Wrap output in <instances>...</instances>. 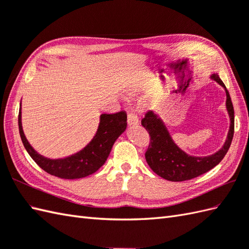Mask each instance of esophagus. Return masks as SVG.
I'll list each match as a JSON object with an SVG mask.
<instances>
[{
  "mask_svg": "<svg viewBox=\"0 0 249 249\" xmlns=\"http://www.w3.org/2000/svg\"><path fill=\"white\" fill-rule=\"evenodd\" d=\"M127 123H128L129 126H134L139 123V119L137 117V114L134 112H129L128 115H127Z\"/></svg>",
  "mask_w": 249,
  "mask_h": 249,
  "instance_id": "esophagus-1",
  "label": "esophagus"
}]
</instances>
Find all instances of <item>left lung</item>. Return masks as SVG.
<instances>
[{"mask_svg": "<svg viewBox=\"0 0 249 249\" xmlns=\"http://www.w3.org/2000/svg\"><path fill=\"white\" fill-rule=\"evenodd\" d=\"M211 78L221 85L226 92V108L230 119L227 139L223 147L216 153L210 156H204V157L190 156L184 153L173 141L163 121L152 110L147 111L145 117L141 121L142 126L148 131L151 137V143L145 153L146 162L156 174L166 180H190L207 173L221 162L230 147L234 132V110L232 102H231L228 90L222 79L218 77L217 73L212 74Z\"/></svg>", "mask_w": 249, "mask_h": 249, "instance_id": "8db88e82", "label": "left lung"}]
</instances>
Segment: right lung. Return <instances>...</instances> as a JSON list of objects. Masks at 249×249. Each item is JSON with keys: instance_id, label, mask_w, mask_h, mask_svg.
<instances>
[{"instance_id": "add662e5", "label": "right lung", "mask_w": 249, "mask_h": 249, "mask_svg": "<svg viewBox=\"0 0 249 249\" xmlns=\"http://www.w3.org/2000/svg\"><path fill=\"white\" fill-rule=\"evenodd\" d=\"M18 122L23 145L35 162L51 175L63 179H77L93 174L106 162L115 140L126 129L127 114L125 111L101 114L96 134L88 145L78 153L62 159L45 158L31 146L23 132L21 108Z\"/></svg>"}]
</instances>
